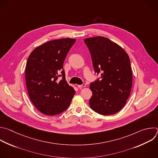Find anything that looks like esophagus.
I'll list each match as a JSON object with an SVG mask.
<instances>
[{"instance_id": "obj_1", "label": "esophagus", "mask_w": 158, "mask_h": 158, "mask_svg": "<svg viewBox=\"0 0 158 158\" xmlns=\"http://www.w3.org/2000/svg\"><path fill=\"white\" fill-rule=\"evenodd\" d=\"M85 87V84H82V85H78L77 87L79 89H82V87Z\"/></svg>"}]
</instances>
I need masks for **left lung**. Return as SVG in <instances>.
I'll return each mask as SVG.
<instances>
[{
    "mask_svg": "<svg viewBox=\"0 0 158 158\" xmlns=\"http://www.w3.org/2000/svg\"><path fill=\"white\" fill-rule=\"evenodd\" d=\"M84 41L95 73L101 76L90 84V107L102 115L115 114L126 104L132 87L129 56L120 46L106 37L88 38Z\"/></svg>",
    "mask_w": 158,
    "mask_h": 158,
    "instance_id": "obj_1",
    "label": "left lung"
}]
</instances>
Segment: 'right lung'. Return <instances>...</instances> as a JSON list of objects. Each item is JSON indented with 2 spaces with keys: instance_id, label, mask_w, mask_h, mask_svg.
I'll return each mask as SVG.
<instances>
[{
  "instance_id": "1",
  "label": "right lung",
  "mask_w": 158,
  "mask_h": 158,
  "mask_svg": "<svg viewBox=\"0 0 158 158\" xmlns=\"http://www.w3.org/2000/svg\"><path fill=\"white\" fill-rule=\"evenodd\" d=\"M75 39L48 41L30 53L25 67V81L30 98L35 107L46 115L65 111L76 92L68 84L63 70L64 60ZM62 76L58 81V77Z\"/></svg>"
}]
</instances>
